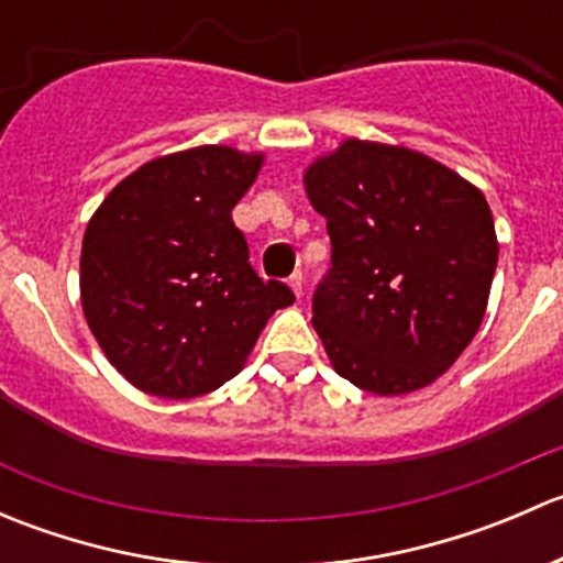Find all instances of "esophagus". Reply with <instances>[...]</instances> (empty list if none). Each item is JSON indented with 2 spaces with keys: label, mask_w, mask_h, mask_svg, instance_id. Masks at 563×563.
<instances>
[{
  "label": "esophagus",
  "mask_w": 563,
  "mask_h": 563,
  "mask_svg": "<svg viewBox=\"0 0 563 563\" xmlns=\"http://www.w3.org/2000/svg\"><path fill=\"white\" fill-rule=\"evenodd\" d=\"M288 288H291V291H294V297H297V299H302V294H305V280H302V272H294V275L288 277Z\"/></svg>",
  "instance_id": "obj_1"
}]
</instances>
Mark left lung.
<instances>
[{
    "mask_svg": "<svg viewBox=\"0 0 563 563\" xmlns=\"http://www.w3.org/2000/svg\"><path fill=\"white\" fill-rule=\"evenodd\" d=\"M302 179L332 240L313 327L338 376L382 397L433 384L490 297L498 240L482 190L422 152L362 139Z\"/></svg>",
    "mask_w": 563,
    "mask_h": 563,
    "instance_id": "obj_1",
    "label": "left lung"
}]
</instances>
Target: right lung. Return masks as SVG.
<instances>
[{"label":"right lung","instance_id":"add662e5","mask_svg":"<svg viewBox=\"0 0 563 563\" xmlns=\"http://www.w3.org/2000/svg\"><path fill=\"white\" fill-rule=\"evenodd\" d=\"M261 152L207 144L155 157L95 209L81 308L106 360L146 395H207L234 378L291 288L264 283L231 209Z\"/></svg>","mask_w":563,"mask_h":563}]
</instances>
